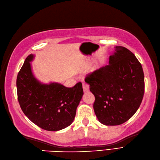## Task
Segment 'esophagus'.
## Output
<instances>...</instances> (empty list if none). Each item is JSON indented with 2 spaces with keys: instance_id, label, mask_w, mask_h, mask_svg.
Segmentation results:
<instances>
[{
  "instance_id": "esophagus-1",
  "label": "esophagus",
  "mask_w": 160,
  "mask_h": 160,
  "mask_svg": "<svg viewBox=\"0 0 160 160\" xmlns=\"http://www.w3.org/2000/svg\"><path fill=\"white\" fill-rule=\"evenodd\" d=\"M82 87H83V90H84V92H88L89 91V85L87 83L83 82L82 83Z\"/></svg>"
}]
</instances>
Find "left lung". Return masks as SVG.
Here are the masks:
<instances>
[{"instance_id": "left-lung-1", "label": "left lung", "mask_w": 160, "mask_h": 160, "mask_svg": "<svg viewBox=\"0 0 160 160\" xmlns=\"http://www.w3.org/2000/svg\"><path fill=\"white\" fill-rule=\"evenodd\" d=\"M85 82L95 95L93 108L106 126L120 125L136 113L145 91L142 65L128 48L116 46L109 65L89 73Z\"/></svg>"}]
</instances>
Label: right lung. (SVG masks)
<instances>
[{
    "instance_id": "add662e5",
    "label": "right lung",
    "mask_w": 160,
    "mask_h": 160,
    "mask_svg": "<svg viewBox=\"0 0 160 160\" xmlns=\"http://www.w3.org/2000/svg\"><path fill=\"white\" fill-rule=\"evenodd\" d=\"M34 55L27 57L17 77L18 99L29 120L48 131L65 128L73 122L83 95L82 84L68 88L57 82L41 83L32 73L30 62Z\"/></svg>"
}]
</instances>
